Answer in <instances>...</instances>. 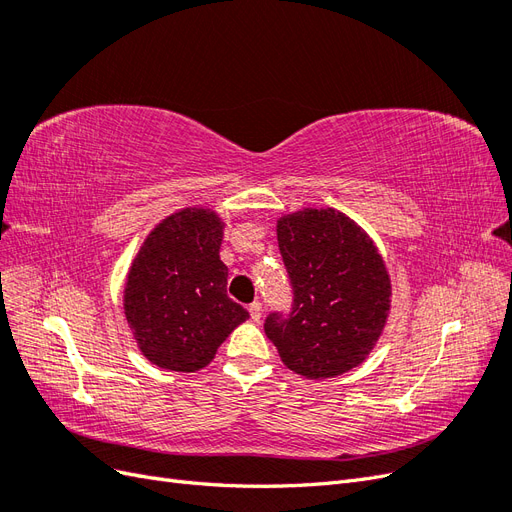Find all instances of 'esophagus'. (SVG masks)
<instances>
[{"label":"esophagus","instance_id":"esophagus-1","mask_svg":"<svg viewBox=\"0 0 512 512\" xmlns=\"http://www.w3.org/2000/svg\"><path fill=\"white\" fill-rule=\"evenodd\" d=\"M247 312H250V318L254 322H260V316H262V305L258 301H254L250 307H247Z\"/></svg>","mask_w":512,"mask_h":512}]
</instances>
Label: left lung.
Masks as SVG:
<instances>
[{
  "instance_id": "left-lung-1",
  "label": "left lung",
  "mask_w": 512,
  "mask_h": 512,
  "mask_svg": "<svg viewBox=\"0 0 512 512\" xmlns=\"http://www.w3.org/2000/svg\"><path fill=\"white\" fill-rule=\"evenodd\" d=\"M292 288L290 312H271L265 333L294 374L333 378L361 365L391 307L384 260L361 226L335 209H303L277 222Z\"/></svg>"
}]
</instances>
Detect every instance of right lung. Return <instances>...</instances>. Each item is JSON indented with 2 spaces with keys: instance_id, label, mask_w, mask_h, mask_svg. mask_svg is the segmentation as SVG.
I'll return each instance as SVG.
<instances>
[{
  "instance_id": "right-lung-1",
  "label": "right lung",
  "mask_w": 512,
  "mask_h": 512,
  "mask_svg": "<svg viewBox=\"0 0 512 512\" xmlns=\"http://www.w3.org/2000/svg\"><path fill=\"white\" fill-rule=\"evenodd\" d=\"M222 226L213 211L183 209L153 228L132 262L123 309L138 348L158 367L203 369L250 316L226 294Z\"/></svg>"
}]
</instances>
